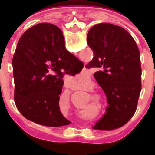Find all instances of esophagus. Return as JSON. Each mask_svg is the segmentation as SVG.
<instances>
[{
	"label": "esophagus",
	"mask_w": 155,
	"mask_h": 155,
	"mask_svg": "<svg viewBox=\"0 0 155 155\" xmlns=\"http://www.w3.org/2000/svg\"><path fill=\"white\" fill-rule=\"evenodd\" d=\"M84 69H85V70H86V68H85V67H84Z\"/></svg>",
	"instance_id": "obj_1"
}]
</instances>
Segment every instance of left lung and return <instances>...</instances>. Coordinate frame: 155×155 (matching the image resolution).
<instances>
[{
    "label": "left lung",
    "mask_w": 155,
    "mask_h": 155,
    "mask_svg": "<svg viewBox=\"0 0 155 155\" xmlns=\"http://www.w3.org/2000/svg\"><path fill=\"white\" fill-rule=\"evenodd\" d=\"M87 44L94 57L86 68L105 92L106 112L93 128L111 130L125 125L136 112L141 90L140 53L134 38L122 27L99 23L90 28Z\"/></svg>",
    "instance_id": "1"
}]
</instances>
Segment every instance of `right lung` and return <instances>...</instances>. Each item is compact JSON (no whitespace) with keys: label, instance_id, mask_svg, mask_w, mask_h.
Segmentation results:
<instances>
[{"label":"right lung","instance_id":"1","mask_svg":"<svg viewBox=\"0 0 155 155\" xmlns=\"http://www.w3.org/2000/svg\"><path fill=\"white\" fill-rule=\"evenodd\" d=\"M12 66L14 99L21 114L46 127L69 125L59 106L63 75L78 74L84 64L66 50L61 30L50 23L27 29L18 42Z\"/></svg>","mask_w":155,"mask_h":155}]
</instances>
